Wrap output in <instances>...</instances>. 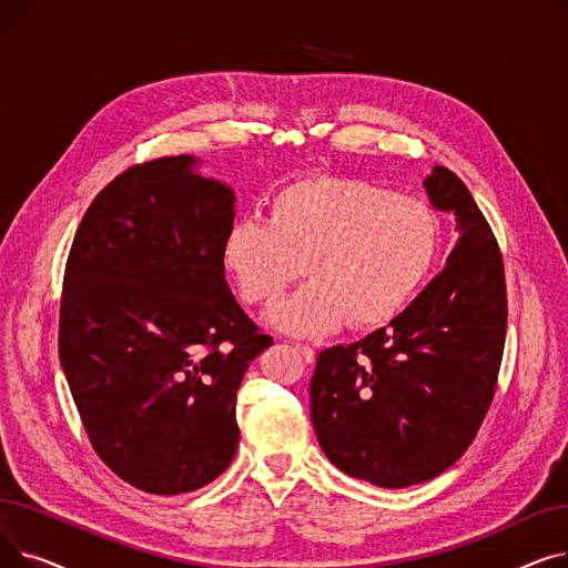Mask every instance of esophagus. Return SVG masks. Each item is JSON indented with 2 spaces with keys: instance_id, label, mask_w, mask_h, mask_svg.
Wrapping results in <instances>:
<instances>
[{
  "instance_id": "esophagus-1",
  "label": "esophagus",
  "mask_w": 568,
  "mask_h": 568,
  "mask_svg": "<svg viewBox=\"0 0 568 568\" xmlns=\"http://www.w3.org/2000/svg\"><path fill=\"white\" fill-rule=\"evenodd\" d=\"M294 349L300 352L302 356H304V362H308V364H313L315 362V349L311 347V345H304V343H296L294 345Z\"/></svg>"
}]
</instances>
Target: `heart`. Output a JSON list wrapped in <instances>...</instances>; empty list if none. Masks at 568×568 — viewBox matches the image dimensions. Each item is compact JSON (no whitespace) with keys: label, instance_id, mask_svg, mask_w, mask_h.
Returning <instances> with one entry per match:
<instances>
[{"label":"heart","instance_id":"1","mask_svg":"<svg viewBox=\"0 0 568 568\" xmlns=\"http://www.w3.org/2000/svg\"><path fill=\"white\" fill-rule=\"evenodd\" d=\"M435 209L366 179L315 174L268 200L266 221H234L223 266L251 306L274 308L300 283H313L274 313L300 336L371 332L396 320L428 283L439 253Z\"/></svg>","mask_w":568,"mask_h":568}]
</instances>
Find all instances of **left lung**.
I'll return each mask as SVG.
<instances>
[{
    "label": "left lung",
    "instance_id": "1",
    "mask_svg": "<svg viewBox=\"0 0 568 568\" xmlns=\"http://www.w3.org/2000/svg\"><path fill=\"white\" fill-rule=\"evenodd\" d=\"M426 191L458 216L460 242L389 326L322 349L311 419L338 469L407 488L449 469L479 433L506 341V278L497 239L460 179L435 168Z\"/></svg>",
    "mask_w": 568,
    "mask_h": 568
}]
</instances>
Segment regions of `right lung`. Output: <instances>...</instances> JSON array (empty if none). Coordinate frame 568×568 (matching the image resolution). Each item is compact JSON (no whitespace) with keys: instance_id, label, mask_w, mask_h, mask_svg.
<instances>
[{"instance_id":"right-lung-1","label":"right lung","mask_w":568,"mask_h":568,"mask_svg":"<svg viewBox=\"0 0 568 568\" xmlns=\"http://www.w3.org/2000/svg\"><path fill=\"white\" fill-rule=\"evenodd\" d=\"M191 156L142 161L92 200L67 260L59 362L99 458L149 495L221 476L236 392L272 336L225 283L232 189Z\"/></svg>"}]
</instances>
